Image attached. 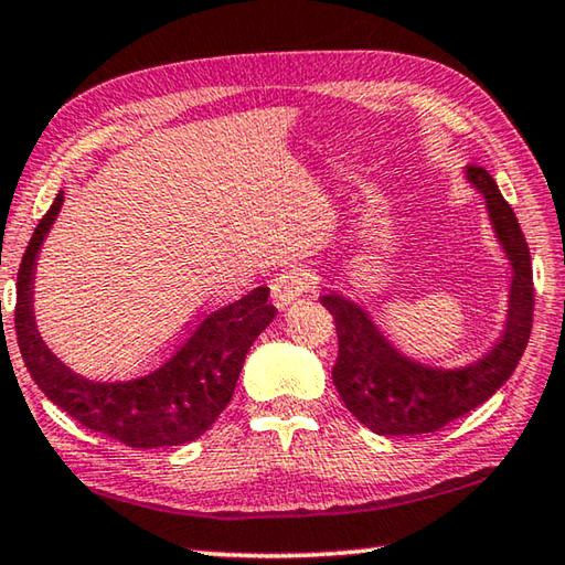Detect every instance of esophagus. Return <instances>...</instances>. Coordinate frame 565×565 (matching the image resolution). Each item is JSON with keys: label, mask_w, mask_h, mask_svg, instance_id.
<instances>
[{"label": "esophagus", "mask_w": 565, "mask_h": 565, "mask_svg": "<svg viewBox=\"0 0 565 565\" xmlns=\"http://www.w3.org/2000/svg\"><path fill=\"white\" fill-rule=\"evenodd\" d=\"M313 284V271L303 269V266H294V269L279 274L271 284V299L279 309H286L291 301L299 299Z\"/></svg>", "instance_id": "34e87169"}]
</instances>
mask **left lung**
I'll use <instances>...</instances> for the list:
<instances>
[{
	"label": "left lung",
	"instance_id": "left-lung-1",
	"mask_svg": "<svg viewBox=\"0 0 565 565\" xmlns=\"http://www.w3.org/2000/svg\"><path fill=\"white\" fill-rule=\"evenodd\" d=\"M466 181L483 196L495 242L511 264L509 311L499 341L466 366H428L406 356L374 317L339 291H327L321 303L337 321L339 359L331 379L343 404L379 436L434 434L481 406L519 366L533 323L531 252L513 209L481 167H468Z\"/></svg>",
	"mask_w": 565,
	"mask_h": 565
}]
</instances>
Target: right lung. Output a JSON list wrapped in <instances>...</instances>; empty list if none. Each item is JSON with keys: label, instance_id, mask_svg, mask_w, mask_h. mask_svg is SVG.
Returning <instances> with one entry per match:
<instances>
[{"label": "right lung", "instance_id": "1", "mask_svg": "<svg viewBox=\"0 0 565 565\" xmlns=\"http://www.w3.org/2000/svg\"><path fill=\"white\" fill-rule=\"evenodd\" d=\"M64 202L60 191L30 238L17 274L14 327L34 384L52 404L82 426L131 448L184 446L202 436L232 401L244 359L256 337L269 327L276 309L269 289L248 291L218 306L196 323L189 339L145 376L97 381L72 371L54 356L34 321V266Z\"/></svg>", "mask_w": 565, "mask_h": 565}]
</instances>
